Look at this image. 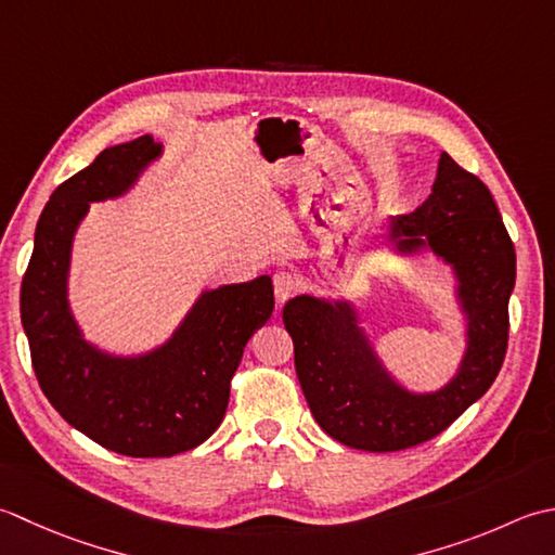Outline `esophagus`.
Segmentation results:
<instances>
[{"label": "esophagus", "mask_w": 555, "mask_h": 555, "mask_svg": "<svg viewBox=\"0 0 555 555\" xmlns=\"http://www.w3.org/2000/svg\"><path fill=\"white\" fill-rule=\"evenodd\" d=\"M273 289H275L278 304H285L292 294L297 292V278L287 273V270H278V273L273 275Z\"/></svg>", "instance_id": "1"}]
</instances>
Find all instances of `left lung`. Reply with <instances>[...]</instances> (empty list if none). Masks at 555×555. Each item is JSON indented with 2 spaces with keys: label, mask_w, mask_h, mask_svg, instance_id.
<instances>
[{
  "label": "left lung",
  "mask_w": 555,
  "mask_h": 555,
  "mask_svg": "<svg viewBox=\"0 0 555 555\" xmlns=\"http://www.w3.org/2000/svg\"><path fill=\"white\" fill-rule=\"evenodd\" d=\"M386 228L392 254L431 251L455 278L467 345L446 386L420 392L395 378L352 301L299 294L282 309L313 420L343 446L369 452L424 443L491 388L505 359L515 287V246L499 206L489 186L448 153H440L431 196L410 215H390Z\"/></svg>",
  "instance_id": "obj_1"
}]
</instances>
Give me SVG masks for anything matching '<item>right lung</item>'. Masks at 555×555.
<instances>
[{"label":"right lung","mask_w":555,"mask_h":555,"mask_svg":"<svg viewBox=\"0 0 555 555\" xmlns=\"http://www.w3.org/2000/svg\"><path fill=\"white\" fill-rule=\"evenodd\" d=\"M163 155L151 133L109 145L54 189L21 285V323L44 398L98 446L129 457H172L220 426L246 343L275 309L261 275L203 289L163 345L112 354L88 343L69 304L72 246L90 203L119 198Z\"/></svg>","instance_id":"add662e5"}]
</instances>
